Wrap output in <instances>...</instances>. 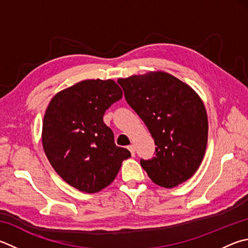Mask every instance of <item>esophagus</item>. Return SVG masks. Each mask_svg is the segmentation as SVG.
Instances as JSON below:
<instances>
[{"instance_id":"esophagus-1","label":"esophagus","mask_w":248,"mask_h":248,"mask_svg":"<svg viewBox=\"0 0 248 248\" xmlns=\"http://www.w3.org/2000/svg\"><path fill=\"white\" fill-rule=\"evenodd\" d=\"M128 150H129L130 152H131L132 156H134V154H136V146L132 145V144H131V145H129V146H128Z\"/></svg>"}]
</instances>
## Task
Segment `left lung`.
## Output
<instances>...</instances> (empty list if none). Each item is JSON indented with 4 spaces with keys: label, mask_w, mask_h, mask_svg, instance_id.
I'll use <instances>...</instances> for the list:
<instances>
[{
    "label": "left lung",
    "mask_w": 248,
    "mask_h": 248,
    "mask_svg": "<svg viewBox=\"0 0 248 248\" xmlns=\"http://www.w3.org/2000/svg\"><path fill=\"white\" fill-rule=\"evenodd\" d=\"M124 97L155 141V156L141 159L157 186L171 188L190 179L204 158L208 119L190 85L164 71L119 79Z\"/></svg>",
    "instance_id": "obj_1"
}]
</instances>
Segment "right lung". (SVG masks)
<instances>
[{
    "label": "right lung",
    "instance_id": "1",
    "mask_svg": "<svg viewBox=\"0 0 248 248\" xmlns=\"http://www.w3.org/2000/svg\"><path fill=\"white\" fill-rule=\"evenodd\" d=\"M123 97L114 80H83L54 96L43 118L42 145L58 175L69 186L96 193L114 181L131 154L117 146L103 116Z\"/></svg>",
    "mask_w": 248,
    "mask_h": 248
}]
</instances>
